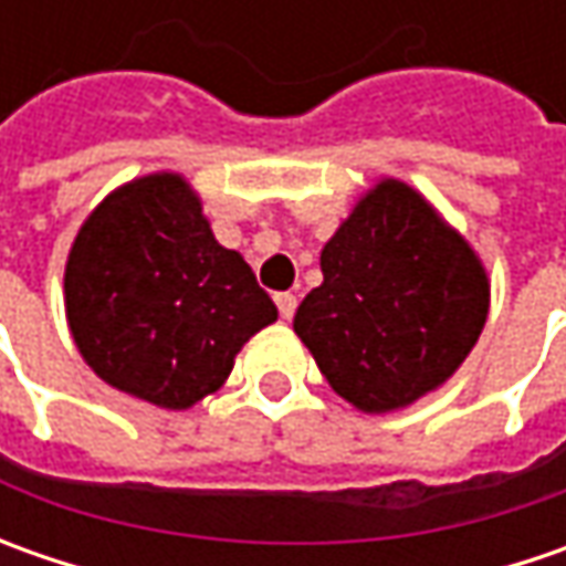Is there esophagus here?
I'll use <instances>...</instances> for the list:
<instances>
[{"mask_svg":"<svg viewBox=\"0 0 566 566\" xmlns=\"http://www.w3.org/2000/svg\"><path fill=\"white\" fill-rule=\"evenodd\" d=\"M295 305H298V298L293 293H280L276 295V308H280V317L283 321H290L295 315Z\"/></svg>","mask_w":566,"mask_h":566,"instance_id":"obj_1","label":"esophagus"}]
</instances>
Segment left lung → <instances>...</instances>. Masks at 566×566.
<instances>
[{"label":"left lung","instance_id":"obj_1","mask_svg":"<svg viewBox=\"0 0 566 566\" xmlns=\"http://www.w3.org/2000/svg\"><path fill=\"white\" fill-rule=\"evenodd\" d=\"M295 337L349 406L406 409L457 375L485 327L489 271L422 191L380 176L321 249Z\"/></svg>","mask_w":566,"mask_h":566}]
</instances>
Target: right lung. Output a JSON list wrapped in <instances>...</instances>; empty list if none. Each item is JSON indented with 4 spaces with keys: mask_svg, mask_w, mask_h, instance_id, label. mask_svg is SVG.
<instances>
[{
    "mask_svg": "<svg viewBox=\"0 0 566 566\" xmlns=\"http://www.w3.org/2000/svg\"><path fill=\"white\" fill-rule=\"evenodd\" d=\"M65 321L99 380L191 409L227 384L276 305L245 258L217 242L191 182L164 169L113 188L81 223L65 261Z\"/></svg>",
    "mask_w": 566,
    "mask_h": 566,
    "instance_id": "right-lung-1",
    "label": "right lung"
}]
</instances>
